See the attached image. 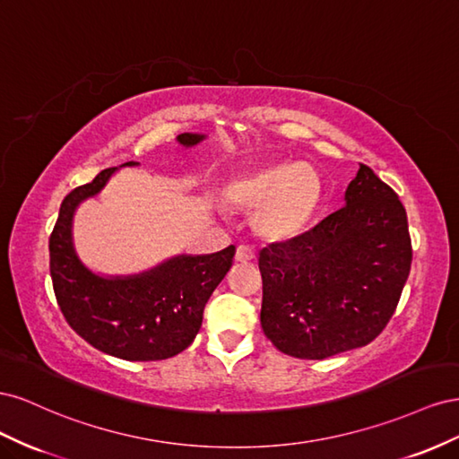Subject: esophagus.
Masks as SVG:
<instances>
[{"instance_id":"34e87169","label":"esophagus","mask_w":459,"mask_h":459,"mask_svg":"<svg viewBox=\"0 0 459 459\" xmlns=\"http://www.w3.org/2000/svg\"><path fill=\"white\" fill-rule=\"evenodd\" d=\"M255 258V248L251 245H239L238 253H235V260L238 262H248Z\"/></svg>"}]
</instances>
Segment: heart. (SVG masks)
Segmentation results:
<instances>
[{"label":"heart","mask_w":459,"mask_h":459,"mask_svg":"<svg viewBox=\"0 0 459 459\" xmlns=\"http://www.w3.org/2000/svg\"><path fill=\"white\" fill-rule=\"evenodd\" d=\"M322 195V178L300 162L262 166L231 179L224 189L228 204L255 211V228L272 241L293 239L307 230Z\"/></svg>","instance_id":"1"}]
</instances>
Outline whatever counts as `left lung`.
Listing matches in <instances>:
<instances>
[{
  "mask_svg": "<svg viewBox=\"0 0 459 459\" xmlns=\"http://www.w3.org/2000/svg\"><path fill=\"white\" fill-rule=\"evenodd\" d=\"M410 266L406 208L359 164L342 208L260 251L264 335L300 359L366 346L393 317Z\"/></svg>",
  "mask_w": 459,
  "mask_h": 459,
  "instance_id": "left-lung-1",
  "label": "left lung"
}]
</instances>
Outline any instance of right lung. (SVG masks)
<instances>
[{
	"mask_svg": "<svg viewBox=\"0 0 459 459\" xmlns=\"http://www.w3.org/2000/svg\"><path fill=\"white\" fill-rule=\"evenodd\" d=\"M176 140L193 147L204 135L182 134ZM117 170L100 172L61 203L49 238L53 290L68 325L97 351L130 362H155L186 351L195 339L204 304L230 272L235 247L212 255H179L135 275L93 273L76 255L73 218L78 204L97 195Z\"/></svg>",
	"mask_w": 459,
	"mask_h": 459,
	"instance_id": "right-lung-1",
	"label": "right lung"
}]
</instances>
